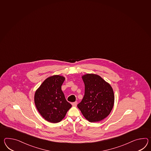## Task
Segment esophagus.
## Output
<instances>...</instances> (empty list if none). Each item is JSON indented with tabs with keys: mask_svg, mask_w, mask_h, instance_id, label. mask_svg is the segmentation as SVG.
Returning a JSON list of instances; mask_svg holds the SVG:
<instances>
[{
	"mask_svg": "<svg viewBox=\"0 0 151 151\" xmlns=\"http://www.w3.org/2000/svg\"><path fill=\"white\" fill-rule=\"evenodd\" d=\"M77 104V102H74L73 103H72V106L73 107H76Z\"/></svg>",
	"mask_w": 151,
	"mask_h": 151,
	"instance_id": "34e87169",
	"label": "esophagus"
}]
</instances>
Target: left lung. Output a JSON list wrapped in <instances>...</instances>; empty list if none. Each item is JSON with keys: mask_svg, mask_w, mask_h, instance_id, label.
Instances as JSON below:
<instances>
[{"mask_svg": "<svg viewBox=\"0 0 151 151\" xmlns=\"http://www.w3.org/2000/svg\"><path fill=\"white\" fill-rule=\"evenodd\" d=\"M82 78L85 91L83 98L77 104V107L91 122L104 120L111 113L114 106L113 88L110 84L96 74H85Z\"/></svg>", "mask_w": 151, "mask_h": 151, "instance_id": "8db88e82", "label": "left lung"}]
</instances>
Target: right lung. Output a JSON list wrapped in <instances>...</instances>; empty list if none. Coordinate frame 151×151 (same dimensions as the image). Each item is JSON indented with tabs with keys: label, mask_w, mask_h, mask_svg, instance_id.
Wrapping results in <instances>:
<instances>
[{
	"label": "right lung",
	"mask_w": 151,
	"mask_h": 151,
	"mask_svg": "<svg viewBox=\"0 0 151 151\" xmlns=\"http://www.w3.org/2000/svg\"><path fill=\"white\" fill-rule=\"evenodd\" d=\"M65 77L55 75L47 77L37 89L34 101L37 111L48 122L62 120L72 106L66 100L61 86Z\"/></svg>",
	"instance_id": "add662e5"
}]
</instances>
